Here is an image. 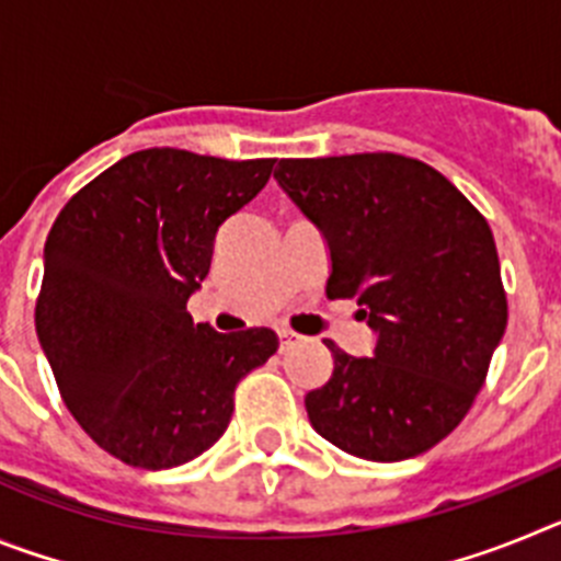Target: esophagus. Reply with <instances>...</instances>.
Listing matches in <instances>:
<instances>
[{
	"label": "esophagus",
	"instance_id": "obj_1",
	"mask_svg": "<svg viewBox=\"0 0 561 561\" xmlns=\"http://www.w3.org/2000/svg\"><path fill=\"white\" fill-rule=\"evenodd\" d=\"M277 336H280V354H284V351H289L291 345L297 342V334H295V331H289V329H280V331H277Z\"/></svg>",
	"mask_w": 561,
	"mask_h": 561
}]
</instances>
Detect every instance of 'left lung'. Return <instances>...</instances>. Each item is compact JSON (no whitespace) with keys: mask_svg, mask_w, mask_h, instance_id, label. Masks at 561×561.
Returning <instances> with one entry per match:
<instances>
[{"mask_svg":"<svg viewBox=\"0 0 561 561\" xmlns=\"http://www.w3.org/2000/svg\"><path fill=\"white\" fill-rule=\"evenodd\" d=\"M277 185L323 232L325 295L354 297L374 356L334 342V374L306 396L342 453L404 460L447 438L483 388L508 323L489 221L435 168L401 153L280 160Z\"/></svg>","mask_w":561,"mask_h":561,"instance_id":"1","label":"left lung"}]
</instances>
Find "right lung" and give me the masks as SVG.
<instances>
[{"label":"right lung","mask_w":561,"mask_h":561,"mask_svg":"<svg viewBox=\"0 0 561 561\" xmlns=\"http://www.w3.org/2000/svg\"><path fill=\"white\" fill-rule=\"evenodd\" d=\"M272 165L146 148L58 213L36 334L69 413L123 463L171 469L210 449L238 381L277 351L272 329L219 334L185 309L219 227L255 199Z\"/></svg>","instance_id":"add662e5"}]
</instances>
